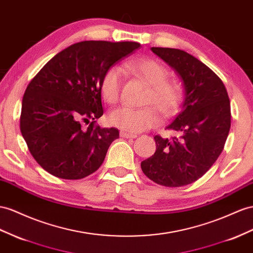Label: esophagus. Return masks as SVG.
Returning a JSON list of instances; mask_svg holds the SVG:
<instances>
[{
    "label": "esophagus",
    "instance_id": "34e87169",
    "mask_svg": "<svg viewBox=\"0 0 253 253\" xmlns=\"http://www.w3.org/2000/svg\"><path fill=\"white\" fill-rule=\"evenodd\" d=\"M120 135H121L122 138H127V139H134V138H137V134L129 133V132H126V131H121V132H120Z\"/></svg>",
    "mask_w": 253,
    "mask_h": 253
}]
</instances>
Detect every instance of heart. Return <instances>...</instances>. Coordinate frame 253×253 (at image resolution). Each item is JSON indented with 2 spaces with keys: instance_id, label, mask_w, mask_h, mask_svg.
Masks as SVG:
<instances>
[{
  "instance_id": "b5f03b06",
  "label": "heart",
  "mask_w": 253,
  "mask_h": 253,
  "mask_svg": "<svg viewBox=\"0 0 253 253\" xmlns=\"http://www.w3.org/2000/svg\"><path fill=\"white\" fill-rule=\"evenodd\" d=\"M125 70L138 77L148 87L144 105L153 106L142 109L121 107L109 114V122L125 131L140 132L159 124V115L156 109L166 118L177 112L185 95L183 83L169 78V69L154 59H134L124 64ZM123 85L124 73L118 67L109 68L102 78L100 90L102 98L109 105L118 103ZM155 107L157 108L154 109Z\"/></svg>"
}]
</instances>
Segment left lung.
Instances as JSON below:
<instances>
[{
  "mask_svg": "<svg viewBox=\"0 0 253 253\" xmlns=\"http://www.w3.org/2000/svg\"><path fill=\"white\" fill-rule=\"evenodd\" d=\"M153 52L182 77V110L167 127L179 135H155L156 152L141 163L154 183L180 187L196 182L221 154L231 127V107L221 79L197 57L179 49L153 47Z\"/></svg>",
  "mask_w": 253,
  "mask_h": 253,
  "instance_id": "8db88e82",
  "label": "left lung"
}]
</instances>
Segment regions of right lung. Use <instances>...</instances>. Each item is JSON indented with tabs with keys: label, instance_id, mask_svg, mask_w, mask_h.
Wrapping results in <instances>:
<instances>
[{
	"label": "right lung",
	"instance_id": "1",
	"mask_svg": "<svg viewBox=\"0 0 253 253\" xmlns=\"http://www.w3.org/2000/svg\"><path fill=\"white\" fill-rule=\"evenodd\" d=\"M141 44L86 41L54 55L25 89L20 130L43 170L80 179L98 170L118 128L96 124L103 114L100 84L108 69ZM89 126L84 127V123Z\"/></svg>",
	"mask_w": 253,
	"mask_h": 253
}]
</instances>
